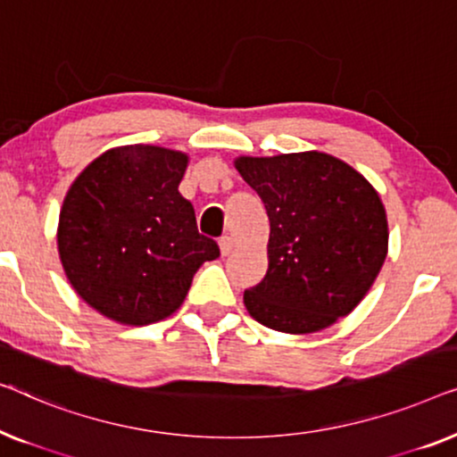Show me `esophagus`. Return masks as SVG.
Listing matches in <instances>:
<instances>
[{
  "mask_svg": "<svg viewBox=\"0 0 457 457\" xmlns=\"http://www.w3.org/2000/svg\"><path fill=\"white\" fill-rule=\"evenodd\" d=\"M220 248H221V254L228 256L231 253V248H234V240H231L229 236H223L220 240Z\"/></svg>",
  "mask_w": 457,
  "mask_h": 457,
  "instance_id": "esophagus-1",
  "label": "esophagus"
}]
</instances>
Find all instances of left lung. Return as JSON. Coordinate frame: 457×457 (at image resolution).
I'll list each match as a JSON object with an SVG mask.
<instances>
[{
    "instance_id": "1",
    "label": "left lung",
    "mask_w": 457,
    "mask_h": 457,
    "mask_svg": "<svg viewBox=\"0 0 457 457\" xmlns=\"http://www.w3.org/2000/svg\"><path fill=\"white\" fill-rule=\"evenodd\" d=\"M269 215V269L244 292L261 325L304 336L327 329L369 294L387 256V213L354 167L320 151L237 157Z\"/></svg>"
}]
</instances>
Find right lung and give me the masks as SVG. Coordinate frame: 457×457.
Returning a JSON list of instances; mask_svg holds the SVG:
<instances>
[{"instance_id":"obj_1","label":"right lung","mask_w":457,"mask_h":457,"mask_svg":"<svg viewBox=\"0 0 457 457\" xmlns=\"http://www.w3.org/2000/svg\"><path fill=\"white\" fill-rule=\"evenodd\" d=\"M188 155L115 146L88 163L63 198L57 253L76 294L121 325H151L182 306L192 278L220 246L198 234L179 195Z\"/></svg>"}]
</instances>
